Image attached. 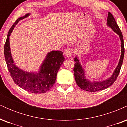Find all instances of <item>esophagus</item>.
I'll return each instance as SVG.
<instances>
[{
  "label": "esophagus",
  "mask_w": 127,
  "mask_h": 127,
  "mask_svg": "<svg viewBox=\"0 0 127 127\" xmlns=\"http://www.w3.org/2000/svg\"><path fill=\"white\" fill-rule=\"evenodd\" d=\"M64 53L67 57L70 58L73 54V49L71 48H68L65 49Z\"/></svg>",
  "instance_id": "1"
}]
</instances>
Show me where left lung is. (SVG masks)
<instances>
[{"mask_svg": "<svg viewBox=\"0 0 127 127\" xmlns=\"http://www.w3.org/2000/svg\"><path fill=\"white\" fill-rule=\"evenodd\" d=\"M107 25L109 27H111L115 33H117L119 36L121 42V55L120 60L116 68H115L113 75L110 78L106 81H101V82H90L88 80L86 79L84 76V71L82 69V66L80 64L79 61L77 59V57L75 58V63L74 65V73H75V81L76 82L77 85L82 90H85L87 91L90 92H96L101 90H104V89L108 88L111 86L112 84L116 80L118 76L119 75V72H120L121 68L122 62H123L124 56V40L123 36H122L121 31L118 26L115 19L113 15L110 12L108 13V17H107Z\"/></svg>", "mask_w": 127, "mask_h": 127, "instance_id": "1", "label": "left lung"}]
</instances>
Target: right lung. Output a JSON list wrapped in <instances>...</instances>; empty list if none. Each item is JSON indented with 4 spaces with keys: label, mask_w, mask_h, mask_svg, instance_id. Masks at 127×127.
Returning a JSON list of instances; mask_svg holds the SVG:
<instances>
[{
    "label": "right lung",
    "mask_w": 127,
    "mask_h": 127,
    "mask_svg": "<svg viewBox=\"0 0 127 127\" xmlns=\"http://www.w3.org/2000/svg\"><path fill=\"white\" fill-rule=\"evenodd\" d=\"M29 14L16 20L8 32L5 46V58L8 69L14 82L23 90L34 94L43 93L50 90L55 82L60 67L64 61L63 52L52 51L48 54L38 73H29L16 67L11 56L9 36L20 20L28 17Z\"/></svg>",
    "instance_id": "obj_1"
}]
</instances>
